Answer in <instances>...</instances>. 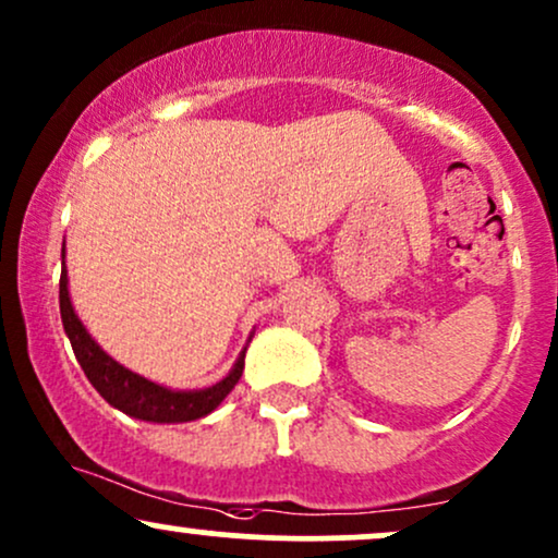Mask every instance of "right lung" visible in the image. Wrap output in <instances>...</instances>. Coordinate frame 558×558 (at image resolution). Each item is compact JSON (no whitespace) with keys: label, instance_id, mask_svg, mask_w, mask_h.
I'll return each instance as SVG.
<instances>
[{"label":"right lung","instance_id":"add662e5","mask_svg":"<svg viewBox=\"0 0 558 558\" xmlns=\"http://www.w3.org/2000/svg\"><path fill=\"white\" fill-rule=\"evenodd\" d=\"M60 315L62 328H65L70 345H73L75 351V360H78L83 373H86L88 383L99 390L101 399L110 403V407L120 409V412H125L128 417H136L144 422H168V425H172V422H191L198 417H207L213 409L220 407V401L226 399L230 390L235 388V383L241 380L246 349L241 351L233 369H230L220 383L202 390H170L146 380V377L131 373V369L123 367L120 362H114L112 356L88 336V330L83 328L78 315H75L73 304H70L65 246H62Z\"/></svg>","mask_w":558,"mask_h":558}]
</instances>
